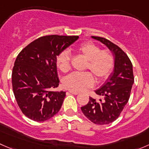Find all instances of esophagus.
I'll return each mask as SVG.
<instances>
[{
    "label": "esophagus",
    "instance_id": "34e87169",
    "mask_svg": "<svg viewBox=\"0 0 149 149\" xmlns=\"http://www.w3.org/2000/svg\"><path fill=\"white\" fill-rule=\"evenodd\" d=\"M70 94H75V95H76V94H79V92H77V91H68Z\"/></svg>",
    "mask_w": 149,
    "mask_h": 149
}]
</instances>
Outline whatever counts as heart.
Masks as SVG:
<instances>
[{"instance_id":"1","label":"heart","mask_w":149,"mask_h":149,"mask_svg":"<svg viewBox=\"0 0 149 149\" xmlns=\"http://www.w3.org/2000/svg\"><path fill=\"white\" fill-rule=\"evenodd\" d=\"M77 51L86 60L85 69L89 70L95 76L97 81L106 79L112 72L114 67V59L107 50H101L100 47L91 42L80 45ZM57 64L61 71L68 72L70 68V54L64 50L58 55ZM94 78L88 72L70 73L64 79L63 85L68 89L74 91H81L92 86Z\"/></svg>"}]
</instances>
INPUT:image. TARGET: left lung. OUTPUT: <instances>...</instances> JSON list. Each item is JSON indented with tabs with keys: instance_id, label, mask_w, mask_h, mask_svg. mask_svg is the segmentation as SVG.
<instances>
[{
	"instance_id": "left-lung-1",
	"label": "left lung",
	"mask_w": 149,
	"mask_h": 149,
	"mask_svg": "<svg viewBox=\"0 0 149 149\" xmlns=\"http://www.w3.org/2000/svg\"><path fill=\"white\" fill-rule=\"evenodd\" d=\"M94 40L101 42L112 52L114 70L95 93L100 99L89 97L87 104L81 107L84 115L94 124L107 125L119 117L128 102L132 86L134 84L133 65L123 50L105 38L91 36Z\"/></svg>"
}]
</instances>
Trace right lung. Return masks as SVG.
Here are the masks:
<instances>
[{
  "instance_id": "add662e5",
  "label": "right lung",
  "mask_w": 149,
  "mask_h": 149,
  "mask_svg": "<svg viewBox=\"0 0 149 149\" xmlns=\"http://www.w3.org/2000/svg\"><path fill=\"white\" fill-rule=\"evenodd\" d=\"M79 38L45 36L30 43L18 55L12 71V86L19 108L28 118L43 122L59 112L65 92L53 90L60 83L57 58Z\"/></svg>"
}]
</instances>
